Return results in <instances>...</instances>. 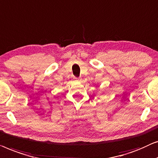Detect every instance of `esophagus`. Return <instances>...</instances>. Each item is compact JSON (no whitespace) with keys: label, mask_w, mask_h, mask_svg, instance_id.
<instances>
[{"label":"esophagus","mask_w":158,"mask_h":158,"mask_svg":"<svg viewBox=\"0 0 158 158\" xmlns=\"http://www.w3.org/2000/svg\"><path fill=\"white\" fill-rule=\"evenodd\" d=\"M74 79H75V81H80L81 80V79L80 78H74Z\"/></svg>","instance_id":"1"}]
</instances>
